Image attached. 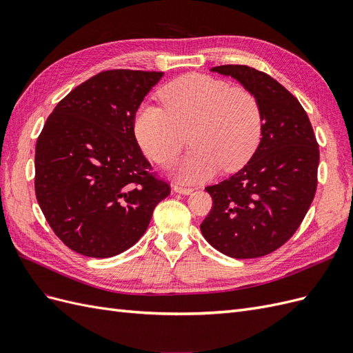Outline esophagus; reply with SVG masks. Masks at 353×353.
<instances>
[{"label":"esophagus","instance_id":"1","mask_svg":"<svg viewBox=\"0 0 353 353\" xmlns=\"http://www.w3.org/2000/svg\"><path fill=\"white\" fill-rule=\"evenodd\" d=\"M174 190L176 191V193H179V194H191V193H193V191H194V188L181 185V184H175V185H174Z\"/></svg>","mask_w":353,"mask_h":353}]
</instances>
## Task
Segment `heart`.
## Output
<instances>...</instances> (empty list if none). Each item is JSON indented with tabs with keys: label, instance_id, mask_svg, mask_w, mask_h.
Returning a JSON list of instances; mask_svg holds the SVG:
<instances>
[{
	"label": "heart",
	"instance_id": "obj_1",
	"mask_svg": "<svg viewBox=\"0 0 353 353\" xmlns=\"http://www.w3.org/2000/svg\"><path fill=\"white\" fill-rule=\"evenodd\" d=\"M163 108L144 104L137 112L135 135L143 152L160 166L172 165L190 134L193 144L181 166L188 181L239 170L258 150L263 113L256 94L244 87L188 73L160 92Z\"/></svg>",
	"mask_w": 353,
	"mask_h": 353
}]
</instances>
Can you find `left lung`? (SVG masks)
Returning <instances> with one entry per match:
<instances>
[{"instance_id": "left-lung-1", "label": "left lung", "mask_w": 353, "mask_h": 353, "mask_svg": "<svg viewBox=\"0 0 353 353\" xmlns=\"http://www.w3.org/2000/svg\"><path fill=\"white\" fill-rule=\"evenodd\" d=\"M212 70L230 74L256 94L263 134L248 165L206 187L213 203L200 230L223 254L261 258L292 239L311 206L318 184V141L302 104L268 73L244 65Z\"/></svg>"}]
</instances>
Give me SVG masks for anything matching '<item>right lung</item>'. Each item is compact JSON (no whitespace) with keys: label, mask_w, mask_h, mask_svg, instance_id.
I'll return each mask as SVG.
<instances>
[{"label":"right lung","mask_w":353,"mask_h":353,"mask_svg":"<svg viewBox=\"0 0 353 353\" xmlns=\"http://www.w3.org/2000/svg\"><path fill=\"white\" fill-rule=\"evenodd\" d=\"M163 72L104 70L47 117L35 147V194L56 236L90 258H112L145 232L170 194L137 143L135 113Z\"/></svg>","instance_id":"1"}]
</instances>
